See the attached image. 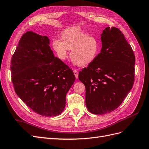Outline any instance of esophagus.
<instances>
[{"instance_id":"obj_1","label":"esophagus","mask_w":149,"mask_h":149,"mask_svg":"<svg viewBox=\"0 0 149 149\" xmlns=\"http://www.w3.org/2000/svg\"><path fill=\"white\" fill-rule=\"evenodd\" d=\"M73 72H74V76H75L76 78L78 79V71L77 70H75L73 71Z\"/></svg>"}]
</instances>
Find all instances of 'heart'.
I'll return each mask as SVG.
<instances>
[{"instance_id":"heart-1","label":"heart","mask_w":149,"mask_h":149,"mask_svg":"<svg viewBox=\"0 0 149 149\" xmlns=\"http://www.w3.org/2000/svg\"><path fill=\"white\" fill-rule=\"evenodd\" d=\"M53 48L61 60L66 59L68 56V50H71L70 56L74 63L78 66H84L95 58L98 43L93 36L87 35L79 28L71 27L62 33L60 41L54 40Z\"/></svg>"}]
</instances>
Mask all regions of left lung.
Returning <instances> with one entry per match:
<instances>
[{
    "label": "left lung",
    "mask_w": 149,
    "mask_h": 149,
    "mask_svg": "<svg viewBox=\"0 0 149 149\" xmlns=\"http://www.w3.org/2000/svg\"><path fill=\"white\" fill-rule=\"evenodd\" d=\"M101 41V52L78 76L86 88V106L94 114L116 109L134 82L136 58L124 34L118 28L107 26Z\"/></svg>",
    "instance_id": "left-lung-1"
}]
</instances>
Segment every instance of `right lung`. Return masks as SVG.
<instances>
[{"label":"right lung","instance_id":"right-lung-1","mask_svg":"<svg viewBox=\"0 0 149 149\" xmlns=\"http://www.w3.org/2000/svg\"><path fill=\"white\" fill-rule=\"evenodd\" d=\"M46 36L24 33L12 55L10 70L13 88L22 101L36 113L52 117L63 111L75 76L55 57Z\"/></svg>","mask_w":149,"mask_h":149}]
</instances>
